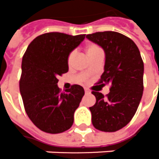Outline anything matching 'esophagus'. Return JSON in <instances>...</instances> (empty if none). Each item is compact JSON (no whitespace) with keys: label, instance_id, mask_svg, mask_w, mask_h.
Masks as SVG:
<instances>
[{"label":"esophagus","instance_id":"esophagus-1","mask_svg":"<svg viewBox=\"0 0 159 159\" xmlns=\"http://www.w3.org/2000/svg\"><path fill=\"white\" fill-rule=\"evenodd\" d=\"M85 94H90V93H91V92H90V91H88V90H85Z\"/></svg>","mask_w":159,"mask_h":159}]
</instances>
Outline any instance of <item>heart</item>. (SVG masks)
I'll return each mask as SVG.
<instances>
[{
  "label": "heart",
  "instance_id": "b5f03b06",
  "mask_svg": "<svg viewBox=\"0 0 159 159\" xmlns=\"http://www.w3.org/2000/svg\"><path fill=\"white\" fill-rule=\"evenodd\" d=\"M85 52L87 54V56L90 57V59L93 57L94 56H96L98 53L102 52V49L100 48L99 46L97 45V44H94V43H89L87 45L85 46ZM74 56H75V52L74 51H72V52L68 55L67 56V64L68 66H71L73 61L74 60Z\"/></svg>",
  "mask_w": 159,
  "mask_h": 159
}]
</instances>
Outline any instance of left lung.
<instances>
[{
  "mask_svg": "<svg viewBox=\"0 0 159 159\" xmlns=\"http://www.w3.org/2000/svg\"><path fill=\"white\" fill-rule=\"evenodd\" d=\"M105 54L104 72L98 84H110L109 94L92 92L96 103L89 109L94 128L103 132L121 129L134 117L143 94L144 63L133 40L116 31L86 35Z\"/></svg>",
  "mask_w": 159,
  "mask_h": 159,
  "instance_id": "obj_1",
  "label": "left lung"
}]
</instances>
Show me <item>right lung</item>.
Returning a JSON list of instances; mask_svg holds the SVG:
<instances>
[{"instance_id": "right-lung-1", "label": "right lung", "mask_w": 159, "mask_h": 159, "mask_svg": "<svg viewBox=\"0 0 159 159\" xmlns=\"http://www.w3.org/2000/svg\"><path fill=\"white\" fill-rule=\"evenodd\" d=\"M85 38V34L45 33L35 38L24 55L20 94L27 116L42 131L59 134L74 123V114L85 91L74 85L62 93L57 78L68 71L67 56Z\"/></svg>"}]
</instances>
